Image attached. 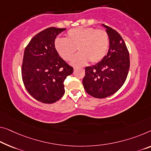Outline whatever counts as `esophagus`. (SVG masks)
<instances>
[{
	"mask_svg": "<svg viewBox=\"0 0 151 151\" xmlns=\"http://www.w3.org/2000/svg\"><path fill=\"white\" fill-rule=\"evenodd\" d=\"M76 69V68H74V69Z\"/></svg>",
	"mask_w": 151,
	"mask_h": 151,
	"instance_id": "esophagus-1",
	"label": "esophagus"
}]
</instances>
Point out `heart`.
<instances>
[{
	"mask_svg": "<svg viewBox=\"0 0 151 151\" xmlns=\"http://www.w3.org/2000/svg\"><path fill=\"white\" fill-rule=\"evenodd\" d=\"M109 39L103 29L93 27H76L69 30L66 39L57 38L55 41V48L58 54L65 61H69L75 55L79 54L71 61L73 65H82L90 61L96 63L105 57Z\"/></svg>",
	"mask_w": 151,
	"mask_h": 151,
	"instance_id": "1",
	"label": "heart"
}]
</instances>
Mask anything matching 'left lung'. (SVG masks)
Returning a JSON list of instances; mask_svg holds the SVG:
<instances>
[{
	"mask_svg": "<svg viewBox=\"0 0 151 151\" xmlns=\"http://www.w3.org/2000/svg\"><path fill=\"white\" fill-rule=\"evenodd\" d=\"M109 39L106 55L94 65L85 68L83 88L94 98L104 99L115 93L124 85L129 69V55L124 40L111 27L103 24Z\"/></svg>",
	"mask_w": 151,
	"mask_h": 151,
	"instance_id": "1",
	"label": "left lung"
}]
</instances>
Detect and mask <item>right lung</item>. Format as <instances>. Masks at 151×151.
<instances>
[{"label": "right lung", "instance_id": "right-lung-1", "mask_svg": "<svg viewBox=\"0 0 151 151\" xmlns=\"http://www.w3.org/2000/svg\"><path fill=\"white\" fill-rule=\"evenodd\" d=\"M65 28L51 27L39 32L25 48L22 67L23 82L27 91L37 101L51 104L65 93L64 81L73 69L55 48L57 35Z\"/></svg>", "mask_w": 151, "mask_h": 151}]
</instances>
